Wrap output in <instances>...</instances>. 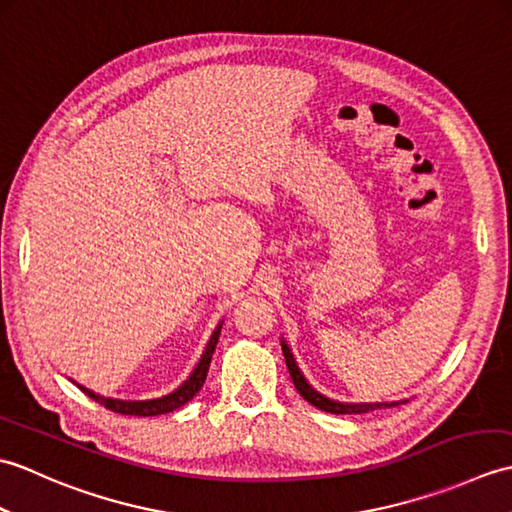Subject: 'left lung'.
I'll use <instances>...</instances> for the list:
<instances>
[{"mask_svg":"<svg viewBox=\"0 0 512 512\" xmlns=\"http://www.w3.org/2000/svg\"><path fill=\"white\" fill-rule=\"evenodd\" d=\"M281 350H284L288 372H290V378H292V383H295L297 391L303 396V400H308L310 405H314V407L321 409V411L336 413V416H339V413H367V411H374V409H387V407L400 405V402H354V405H352V402H336V400L325 398L312 385H308L306 378H303L301 369L297 367L295 356H292L286 341H281Z\"/></svg>","mask_w":512,"mask_h":512,"instance_id":"8db88e82","label":"left lung"}]
</instances>
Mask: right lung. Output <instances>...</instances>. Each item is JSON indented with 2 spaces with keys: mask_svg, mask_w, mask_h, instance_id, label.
<instances>
[{
  "mask_svg": "<svg viewBox=\"0 0 512 512\" xmlns=\"http://www.w3.org/2000/svg\"><path fill=\"white\" fill-rule=\"evenodd\" d=\"M220 330H222V323L217 325L215 332L211 334V339H209V343H206L204 352H202L200 363L195 365L191 376L184 380V383L176 391H171V394H167V396L154 398V400H116V398H105V396L94 394V391H90L88 387L79 385V389H83V394H88L92 400L99 402V405H103L105 409H110L114 413H123V416H143V418H147V416H160V413L176 411L182 405H187V402L202 389L204 380H206V372H209V365H211L217 339H220Z\"/></svg>",
  "mask_w": 512,
  "mask_h": 512,
  "instance_id": "right-lung-1",
  "label": "right lung"
}]
</instances>
